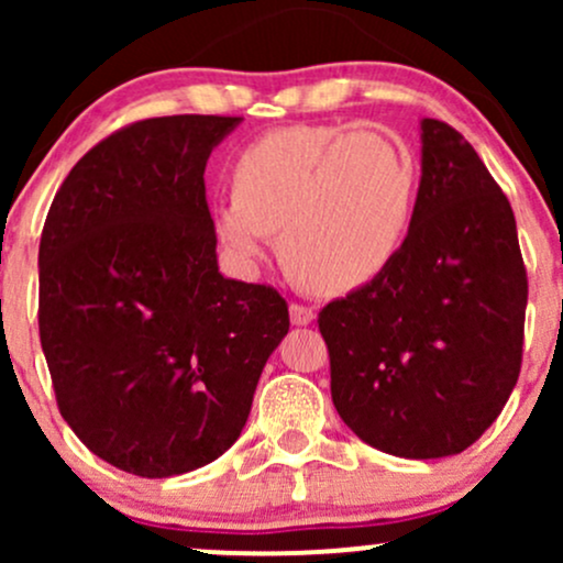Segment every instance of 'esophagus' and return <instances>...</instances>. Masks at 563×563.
Returning <instances> with one entry per match:
<instances>
[{
	"mask_svg": "<svg viewBox=\"0 0 563 563\" xmlns=\"http://www.w3.org/2000/svg\"><path fill=\"white\" fill-rule=\"evenodd\" d=\"M288 312H290V322H294V325H309V322L314 320V309L307 307V303L294 301L288 307Z\"/></svg>",
	"mask_w": 563,
	"mask_h": 563,
	"instance_id": "obj_1",
	"label": "esophagus"
}]
</instances>
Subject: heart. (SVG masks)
<instances>
[{"label":"heart","mask_w":563,"mask_h":563,"mask_svg":"<svg viewBox=\"0 0 563 563\" xmlns=\"http://www.w3.org/2000/svg\"><path fill=\"white\" fill-rule=\"evenodd\" d=\"M412 203L416 161L402 140L378 129L299 124L243 147L214 224L243 262L280 230L290 275L318 294H344L394 260Z\"/></svg>","instance_id":"b5f03b06"}]
</instances>
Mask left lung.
Here are the masks:
<instances>
[{
    "mask_svg": "<svg viewBox=\"0 0 563 563\" xmlns=\"http://www.w3.org/2000/svg\"><path fill=\"white\" fill-rule=\"evenodd\" d=\"M421 132L405 243L318 325L341 421L371 448L429 461L471 448L506 407L529 286L514 209L484 161L444 121Z\"/></svg>",
    "mask_w": 563,
    "mask_h": 563,
    "instance_id": "8db88e82",
    "label": "left lung"
}]
</instances>
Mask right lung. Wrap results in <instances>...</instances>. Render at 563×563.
<instances>
[{"mask_svg":"<svg viewBox=\"0 0 563 563\" xmlns=\"http://www.w3.org/2000/svg\"><path fill=\"white\" fill-rule=\"evenodd\" d=\"M238 115L134 121L70 169L38 243L60 416L111 466L187 474L232 448L288 333L273 286L222 277L203 172Z\"/></svg>","mask_w":563,"mask_h":563,"instance_id":"add662e5","label":"right lung"}]
</instances>
